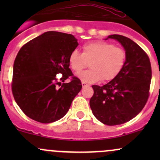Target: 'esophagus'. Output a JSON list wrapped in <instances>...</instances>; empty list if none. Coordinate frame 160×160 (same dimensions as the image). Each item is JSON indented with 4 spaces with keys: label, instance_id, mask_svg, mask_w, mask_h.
I'll use <instances>...</instances> for the list:
<instances>
[{
    "label": "esophagus",
    "instance_id": "34e87169",
    "mask_svg": "<svg viewBox=\"0 0 160 160\" xmlns=\"http://www.w3.org/2000/svg\"><path fill=\"white\" fill-rule=\"evenodd\" d=\"M82 87H85V86H89V84H87L85 82H82Z\"/></svg>",
    "mask_w": 160,
    "mask_h": 160
}]
</instances>
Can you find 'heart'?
<instances>
[{
	"mask_svg": "<svg viewBox=\"0 0 160 160\" xmlns=\"http://www.w3.org/2000/svg\"><path fill=\"white\" fill-rule=\"evenodd\" d=\"M82 53L78 49L71 51L68 63L76 73L89 63L90 69L78 74L83 82H95L101 80L111 81L120 74L126 64V50L108 42H88L82 45Z\"/></svg>",
	"mask_w": 160,
	"mask_h": 160,
	"instance_id": "heart-1",
	"label": "heart"
}]
</instances>
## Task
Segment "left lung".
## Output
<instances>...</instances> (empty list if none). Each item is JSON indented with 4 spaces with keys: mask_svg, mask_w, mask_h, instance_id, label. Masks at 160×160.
I'll use <instances>...</instances> for the list:
<instances>
[{
    "mask_svg": "<svg viewBox=\"0 0 160 160\" xmlns=\"http://www.w3.org/2000/svg\"><path fill=\"white\" fill-rule=\"evenodd\" d=\"M108 38L118 40L126 52L123 69L105 85L92 86L94 94L89 101L93 114L108 126L131 120L141 111L150 95L152 71L148 54L126 37L113 34Z\"/></svg>",
    "mask_w": 160,
    "mask_h": 160,
    "instance_id": "8db88e82",
    "label": "left lung"
}]
</instances>
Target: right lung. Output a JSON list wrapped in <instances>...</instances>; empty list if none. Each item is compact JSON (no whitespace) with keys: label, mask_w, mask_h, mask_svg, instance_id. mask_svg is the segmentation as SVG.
<instances>
[{"label":"right lung","mask_w":160,"mask_h":160,"mask_svg":"<svg viewBox=\"0 0 160 160\" xmlns=\"http://www.w3.org/2000/svg\"><path fill=\"white\" fill-rule=\"evenodd\" d=\"M78 46L74 35L48 32L22 47L13 65L12 92L29 118L49 123L62 118L82 88L69 68L68 56ZM62 74V84L56 74Z\"/></svg>","instance_id":"obj_1"}]
</instances>
